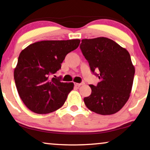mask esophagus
<instances>
[{"label":"esophagus","instance_id":"obj_1","mask_svg":"<svg viewBox=\"0 0 150 150\" xmlns=\"http://www.w3.org/2000/svg\"><path fill=\"white\" fill-rule=\"evenodd\" d=\"M83 84H85L84 82H81V83H75V85L77 87H79V86H81V85H82Z\"/></svg>","mask_w":150,"mask_h":150}]
</instances>
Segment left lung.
Returning a JSON list of instances; mask_svg holds the SVG:
<instances>
[{"instance_id":"8db88e82","label":"left lung","mask_w":150,"mask_h":150,"mask_svg":"<svg viewBox=\"0 0 150 150\" xmlns=\"http://www.w3.org/2000/svg\"><path fill=\"white\" fill-rule=\"evenodd\" d=\"M80 49L99 79L96 86L89 85L91 93L84 98L85 105L101 115L117 113L129 99L134 81L135 68L129 52L105 37L83 39Z\"/></svg>"}]
</instances>
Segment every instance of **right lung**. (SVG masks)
I'll list each match as a JSON object with an SVG mask.
<instances>
[{"label":"right lung","mask_w":150,"mask_h":150,"mask_svg":"<svg viewBox=\"0 0 150 150\" xmlns=\"http://www.w3.org/2000/svg\"><path fill=\"white\" fill-rule=\"evenodd\" d=\"M79 39L42 41L28 45L19 54L14 71L18 95L30 111L47 114L65 103L73 83L54 77L67 54L79 47Z\"/></svg>","instance_id":"right-lung-1"}]
</instances>
